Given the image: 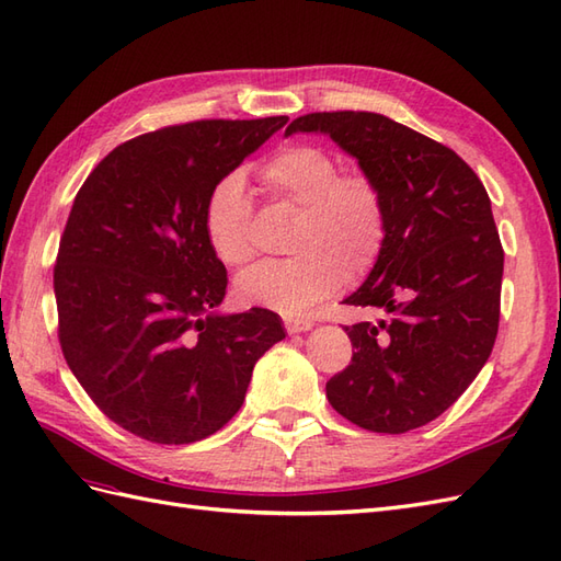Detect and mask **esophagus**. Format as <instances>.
<instances>
[{
  "mask_svg": "<svg viewBox=\"0 0 561 561\" xmlns=\"http://www.w3.org/2000/svg\"><path fill=\"white\" fill-rule=\"evenodd\" d=\"M284 327H286V332H289V334H304V332H310L312 322L304 320V318H286Z\"/></svg>",
  "mask_w": 561,
  "mask_h": 561,
  "instance_id": "34e87169",
  "label": "esophagus"
}]
</instances>
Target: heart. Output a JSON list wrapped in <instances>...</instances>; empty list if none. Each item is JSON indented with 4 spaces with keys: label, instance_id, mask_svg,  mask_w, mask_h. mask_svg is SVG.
<instances>
[{
    "label": "heart",
    "instance_id": "b5f03b06",
    "mask_svg": "<svg viewBox=\"0 0 561 561\" xmlns=\"http://www.w3.org/2000/svg\"><path fill=\"white\" fill-rule=\"evenodd\" d=\"M261 178L270 192L306 208V218L294 239L296 257L263 261L239 275L237 291L243 300L294 318L336 294L348 275L360 277L377 263L386 210L369 178L341 175L339 158L310 144L277 149L261 165ZM204 234L227 267L253 257V206L241 170L225 172L210 186Z\"/></svg>",
    "mask_w": 561,
    "mask_h": 561
}]
</instances>
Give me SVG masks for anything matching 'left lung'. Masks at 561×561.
Instances as JSON below:
<instances>
[{"label": "left lung", "mask_w": 561, "mask_h": 561, "mask_svg": "<svg viewBox=\"0 0 561 561\" xmlns=\"http://www.w3.org/2000/svg\"><path fill=\"white\" fill-rule=\"evenodd\" d=\"M296 133L332 137L386 210L377 263L343 300L386 320L346 327L353 360L327 398L357 426L405 434L448 410L491 357L505 263L491 198L453 149L379 113H308L284 135Z\"/></svg>", "instance_id": "left-lung-1"}]
</instances>
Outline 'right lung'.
I'll list each match as a JSON object with an SVG mask.
<instances>
[{
    "label": "right lung",
    "mask_w": 561,
    "mask_h": 561,
    "mask_svg": "<svg viewBox=\"0 0 561 561\" xmlns=\"http://www.w3.org/2000/svg\"><path fill=\"white\" fill-rule=\"evenodd\" d=\"M198 121L113 149L70 208L54 294L66 363L130 434L184 445L222 428L286 336L265 308L220 312L227 270L204 234L210 186L286 125Z\"/></svg>",
    "instance_id": "1"
}]
</instances>
